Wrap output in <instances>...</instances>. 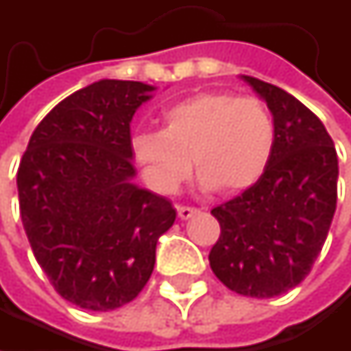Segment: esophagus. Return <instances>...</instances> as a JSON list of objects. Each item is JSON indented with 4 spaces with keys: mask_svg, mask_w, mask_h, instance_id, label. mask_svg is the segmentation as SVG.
I'll use <instances>...</instances> for the list:
<instances>
[{
    "mask_svg": "<svg viewBox=\"0 0 351 351\" xmlns=\"http://www.w3.org/2000/svg\"><path fill=\"white\" fill-rule=\"evenodd\" d=\"M176 213H178V217H180V219H191L193 215H197V213H199V209H195V207H184V205H178V207H176Z\"/></svg>",
    "mask_w": 351,
    "mask_h": 351,
    "instance_id": "obj_1",
    "label": "esophagus"
}]
</instances>
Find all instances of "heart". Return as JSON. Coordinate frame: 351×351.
Here are the masks:
<instances>
[{
	"mask_svg": "<svg viewBox=\"0 0 351 351\" xmlns=\"http://www.w3.org/2000/svg\"><path fill=\"white\" fill-rule=\"evenodd\" d=\"M162 130H142L132 152L146 180L173 193L191 173L203 191L242 193L264 175L274 150V119L256 97L205 91L180 99L160 113Z\"/></svg>",
	"mask_w": 351,
	"mask_h": 351,
	"instance_id": "1",
	"label": "heart"
}]
</instances>
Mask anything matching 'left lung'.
<instances>
[{"label":"left lung","instance_id":"obj_1","mask_svg":"<svg viewBox=\"0 0 351 351\" xmlns=\"http://www.w3.org/2000/svg\"><path fill=\"white\" fill-rule=\"evenodd\" d=\"M274 119V150L256 184L211 213L221 236L209 252L213 274L256 299L295 289L325 244L337 203V154L313 111L291 93L242 75Z\"/></svg>","mask_w":351,"mask_h":351}]
</instances>
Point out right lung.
<instances>
[{"label": "right lung", "mask_w": 351, "mask_h": 351, "mask_svg": "<svg viewBox=\"0 0 351 351\" xmlns=\"http://www.w3.org/2000/svg\"><path fill=\"white\" fill-rule=\"evenodd\" d=\"M156 87L101 79L54 107L18 169L20 215L56 293L89 311H111L148 282L158 238L175 207L134 182L130 123Z\"/></svg>", "instance_id": "1"}]
</instances>
